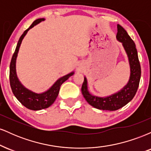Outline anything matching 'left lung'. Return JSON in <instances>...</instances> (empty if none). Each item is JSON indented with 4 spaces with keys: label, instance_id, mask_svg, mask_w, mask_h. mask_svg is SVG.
Listing matches in <instances>:
<instances>
[{
    "label": "left lung",
    "instance_id": "1",
    "mask_svg": "<svg viewBox=\"0 0 151 151\" xmlns=\"http://www.w3.org/2000/svg\"><path fill=\"white\" fill-rule=\"evenodd\" d=\"M117 30L116 39L122 42L129 58L131 75L128 84L121 91L106 97H98L91 95L88 91L86 77H84L81 86V93L86 101L94 108L101 110L116 111L127 104L134 97L141 79V65L136 45L124 27L120 25H117Z\"/></svg>",
    "mask_w": 151,
    "mask_h": 151
}]
</instances>
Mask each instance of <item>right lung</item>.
<instances>
[{
  "label": "right lung",
  "mask_w": 151,
  "mask_h": 151,
  "mask_svg": "<svg viewBox=\"0 0 151 151\" xmlns=\"http://www.w3.org/2000/svg\"><path fill=\"white\" fill-rule=\"evenodd\" d=\"M43 20H45L44 18L37 19V20H35L32 22V24L30 26V27L23 32V34L22 35L21 37L19 39L18 44H17V47L15 48V52L13 54V57H12L11 62H10V84L13 94L15 95L17 99L24 106L33 111L47 109L54 102H55V99H56V98L58 97L60 86L66 80L69 79V77L74 74L73 72L60 78L47 91L41 93H35L33 91L27 89L18 80V78L17 77L16 74V70H15V62H16V58L17 56H18V50L19 48H20V45H21L22 39L25 37V35L27 34V31L32 28V27H33L37 24L43 21Z\"/></svg>",
  "instance_id": "1"
}]
</instances>
